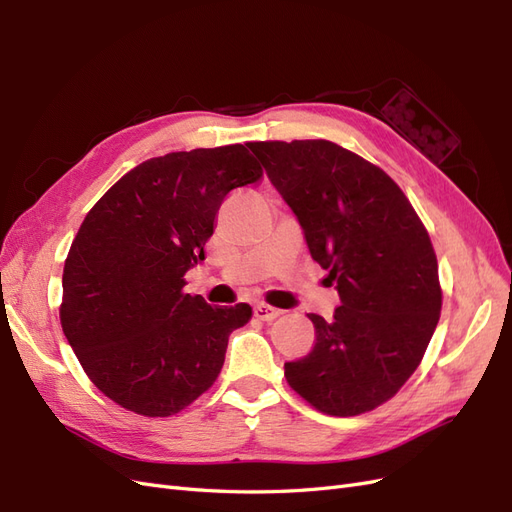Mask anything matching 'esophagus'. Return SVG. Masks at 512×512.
I'll return each instance as SVG.
<instances>
[{"instance_id":"34e87169","label":"esophagus","mask_w":512,"mask_h":512,"mask_svg":"<svg viewBox=\"0 0 512 512\" xmlns=\"http://www.w3.org/2000/svg\"><path fill=\"white\" fill-rule=\"evenodd\" d=\"M280 314H282V309L271 307V305H267V303H258V305L254 307V316H256L258 320H265V322L275 320Z\"/></svg>"}]
</instances>
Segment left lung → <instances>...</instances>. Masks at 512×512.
Instances as JSON below:
<instances>
[{
	"label": "left lung",
	"mask_w": 512,
	"mask_h": 512,
	"mask_svg": "<svg viewBox=\"0 0 512 512\" xmlns=\"http://www.w3.org/2000/svg\"><path fill=\"white\" fill-rule=\"evenodd\" d=\"M297 215L309 254L335 282L333 320L309 314L312 352L288 384L331 416L389 401L414 374L442 309L427 230L382 168L331 141L247 143Z\"/></svg>",
	"instance_id": "obj_1"
}]
</instances>
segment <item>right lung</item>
<instances>
[{
  "label": "right lung",
  "instance_id": "right-lung-1",
  "mask_svg": "<svg viewBox=\"0 0 512 512\" xmlns=\"http://www.w3.org/2000/svg\"><path fill=\"white\" fill-rule=\"evenodd\" d=\"M262 168L243 145L151 158L91 207L64 265L59 318L85 374L121 408L170 416L218 378L252 307L185 294L226 194Z\"/></svg>",
  "mask_w": 512,
  "mask_h": 512
}]
</instances>
